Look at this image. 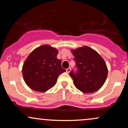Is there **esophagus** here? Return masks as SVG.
<instances>
[{
  "label": "esophagus",
  "mask_w": 128,
  "mask_h": 128,
  "mask_svg": "<svg viewBox=\"0 0 128 128\" xmlns=\"http://www.w3.org/2000/svg\"><path fill=\"white\" fill-rule=\"evenodd\" d=\"M70 70H71V68H70V67H69V68H68L66 69V72H67V73H69V72H70Z\"/></svg>",
  "instance_id": "34e87169"
}]
</instances>
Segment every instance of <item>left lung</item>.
Wrapping results in <instances>:
<instances>
[{
    "mask_svg": "<svg viewBox=\"0 0 128 128\" xmlns=\"http://www.w3.org/2000/svg\"><path fill=\"white\" fill-rule=\"evenodd\" d=\"M76 71L70 75L74 86L84 93H90L102 87L108 75L106 65L100 55L94 50L84 46L72 50Z\"/></svg>",
    "mask_w": 128,
    "mask_h": 128,
    "instance_id": "left-lung-1",
    "label": "left lung"
}]
</instances>
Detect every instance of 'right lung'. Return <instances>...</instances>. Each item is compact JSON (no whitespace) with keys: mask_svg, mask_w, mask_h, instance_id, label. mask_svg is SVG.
I'll return each instance as SVG.
<instances>
[{"mask_svg":"<svg viewBox=\"0 0 128 128\" xmlns=\"http://www.w3.org/2000/svg\"><path fill=\"white\" fill-rule=\"evenodd\" d=\"M58 51L49 45L34 50L24 61L22 73L24 81L33 90L44 92L55 86L58 77L66 72L57 59Z\"/></svg>","mask_w":128,"mask_h":128,"instance_id":"right-lung-1","label":"right lung"}]
</instances>
